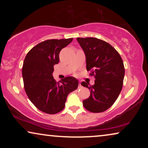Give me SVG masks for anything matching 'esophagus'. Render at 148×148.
I'll use <instances>...</instances> for the list:
<instances>
[{"label": "esophagus", "mask_w": 148, "mask_h": 148, "mask_svg": "<svg viewBox=\"0 0 148 148\" xmlns=\"http://www.w3.org/2000/svg\"><path fill=\"white\" fill-rule=\"evenodd\" d=\"M82 84H81V82H79V86H78V88H82Z\"/></svg>", "instance_id": "esophagus-1"}]
</instances>
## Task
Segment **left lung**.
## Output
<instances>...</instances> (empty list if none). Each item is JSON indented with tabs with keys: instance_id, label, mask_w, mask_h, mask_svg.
<instances>
[{
	"instance_id": "left-lung-1",
	"label": "left lung",
	"mask_w": 148,
	"mask_h": 148,
	"mask_svg": "<svg viewBox=\"0 0 148 148\" xmlns=\"http://www.w3.org/2000/svg\"><path fill=\"white\" fill-rule=\"evenodd\" d=\"M84 50L87 71H91L95 84L90 86L83 82L82 86L90 90V96L83 105L92 112L106 110L116 100L121 92L125 76L123 61L119 52L106 42L96 38H77Z\"/></svg>"
}]
</instances>
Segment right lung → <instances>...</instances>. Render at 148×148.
Segmentation results:
<instances>
[{
	"label": "right lung",
	"instance_id": "right-lung-1",
	"mask_svg": "<svg viewBox=\"0 0 148 148\" xmlns=\"http://www.w3.org/2000/svg\"><path fill=\"white\" fill-rule=\"evenodd\" d=\"M72 40L53 39L40 42L28 52L24 60L22 75L26 94L36 108L47 114L63 110L69 94L78 87V80L73 77L56 82L52 76L54 65L59 62L60 51Z\"/></svg>",
	"mask_w": 148,
	"mask_h": 148
}]
</instances>
